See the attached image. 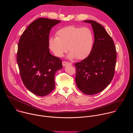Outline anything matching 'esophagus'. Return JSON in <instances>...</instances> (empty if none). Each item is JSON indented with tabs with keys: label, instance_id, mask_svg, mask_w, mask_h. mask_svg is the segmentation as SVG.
<instances>
[{
	"label": "esophagus",
	"instance_id": "1",
	"mask_svg": "<svg viewBox=\"0 0 133 133\" xmlns=\"http://www.w3.org/2000/svg\"><path fill=\"white\" fill-rule=\"evenodd\" d=\"M62 64H63V66H67V65H71L72 64L71 63H69V62H66V61H64L62 63Z\"/></svg>",
	"mask_w": 133,
	"mask_h": 133
}]
</instances>
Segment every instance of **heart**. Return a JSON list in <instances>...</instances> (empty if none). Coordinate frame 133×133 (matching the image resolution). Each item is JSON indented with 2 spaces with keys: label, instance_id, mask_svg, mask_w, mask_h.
I'll return each mask as SVG.
<instances>
[{
  "label": "heart",
  "instance_id": "heart-1",
  "mask_svg": "<svg viewBox=\"0 0 133 133\" xmlns=\"http://www.w3.org/2000/svg\"><path fill=\"white\" fill-rule=\"evenodd\" d=\"M56 35V37L49 39V47L58 57H62L68 50L70 52L69 58L83 59L92 50L94 36L88 27L69 26L60 29Z\"/></svg>",
  "mask_w": 133,
  "mask_h": 133
}]
</instances>
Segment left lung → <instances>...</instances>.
Wrapping results in <instances>:
<instances>
[{
    "label": "left lung",
    "instance_id": "obj_1",
    "mask_svg": "<svg viewBox=\"0 0 133 133\" xmlns=\"http://www.w3.org/2000/svg\"><path fill=\"white\" fill-rule=\"evenodd\" d=\"M91 24L95 41L87 57L75 64V81L84 94L92 95L104 90L115 74L116 50L113 40L100 24L94 21H84Z\"/></svg>",
    "mask_w": 133,
    "mask_h": 133
}]
</instances>
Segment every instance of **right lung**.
I'll list each match as a JSON object with an SVG mask.
<instances>
[{"instance_id": "1", "label": "right lung", "mask_w": 133, "mask_h": 133, "mask_svg": "<svg viewBox=\"0 0 133 133\" xmlns=\"http://www.w3.org/2000/svg\"><path fill=\"white\" fill-rule=\"evenodd\" d=\"M60 21L40 18L32 22L22 35L17 62L25 87L36 95H48L55 86L56 72L63 68L62 61L50 54L49 34Z\"/></svg>"}]
</instances>
